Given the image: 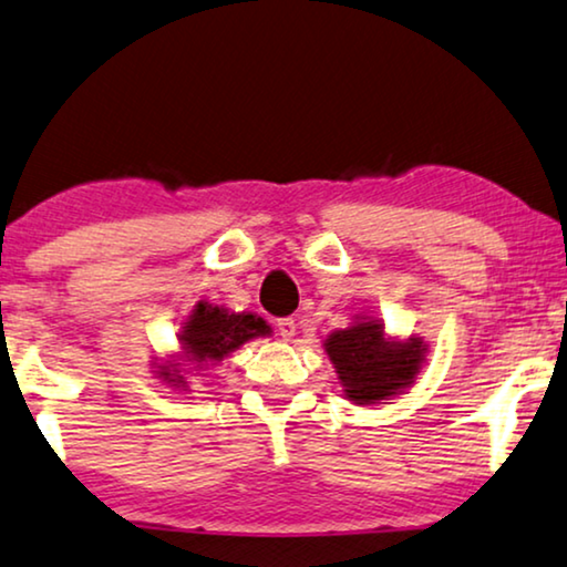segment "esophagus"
Returning a JSON list of instances; mask_svg holds the SVG:
<instances>
[{
    "mask_svg": "<svg viewBox=\"0 0 567 567\" xmlns=\"http://www.w3.org/2000/svg\"><path fill=\"white\" fill-rule=\"evenodd\" d=\"M277 331H279V337L285 339V342H290V339L296 337L298 323H296V319H279L277 321Z\"/></svg>",
    "mask_w": 567,
    "mask_h": 567,
    "instance_id": "34e87169",
    "label": "esophagus"
}]
</instances>
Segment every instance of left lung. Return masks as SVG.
<instances>
[{
	"mask_svg": "<svg viewBox=\"0 0 567 567\" xmlns=\"http://www.w3.org/2000/svg\"><path fill=\"white\" fill-rule=\"evenodd\" d=\"M344 394L354 404H379L410 386L425 360L420 339L389 342L379 321L365 319L339 329L323 342Z\"/></svg>",
	"mask_w": 567,
	"mask_h": 567,
	"instance_id": "left-lung-1",
	"label": "left lung"
}]
</instances>
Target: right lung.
Segmentation results:
<instances>
[{
    "label": "right lung",
    "mask_w": 567,
    "mask_h": 567,
    "mask_svg": "<svg viewBox=\"0 0 567 567\" xmlns=\"http://www.w3.org/2000/svg\"><path fill=\"white\" fill-rule=\"evenodd\" d=\"M267 334V321L259 319V316L230 313L220 306L199 300L192 316H188L186 327L178 331V342L184 347L186 360L194 362V368H202L205 362L223 360L225 354L238 350L248 339ZM171 368L173 365H163V379L173 381V386H184V375H178V371L171 373Z\"/></svg>",
    "instance_id": "add662e5"
}]
</instances>
